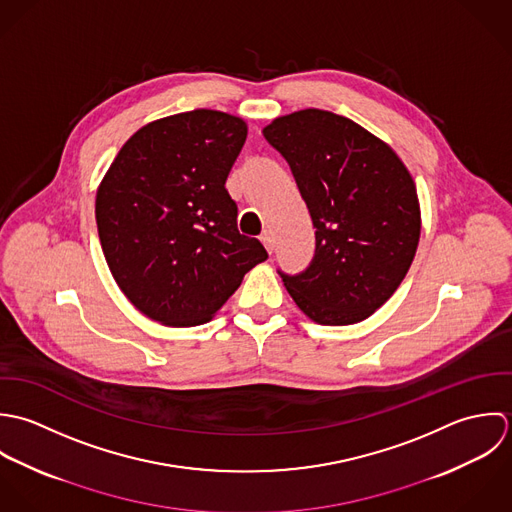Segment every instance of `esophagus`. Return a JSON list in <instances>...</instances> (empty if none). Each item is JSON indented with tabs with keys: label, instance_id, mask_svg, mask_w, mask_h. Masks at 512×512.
<instances>
[{
	"label": "esophagus",
	"instance_id": "esophagus-1",
	"mask_svg": "<svg viewBox=\"0 0 512 512\" xmlns=\"http://www.w3.org/2000/svg\"><path fill=\"white\" fill-rule=\"evenodd\" d=\"M261 243L265 245V249H267L269 253H273V247H275V239H273V233H271V231H267V229H265V231L261 233Z\"/></svg>",
	"mask_w": 512,
	"mask_h": 512
}]
</instances>
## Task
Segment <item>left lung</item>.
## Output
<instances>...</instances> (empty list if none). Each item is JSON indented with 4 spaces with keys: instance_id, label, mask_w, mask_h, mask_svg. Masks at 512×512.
Instances as JSON below:
<instances>
[{
    "instance_id": "obj_1",
    "label": "left lung",
    "mask_w": 512,
    "mask_h": 512,
    "mask_svg": "<svg viewBox=\"0 0 512 512\" xmlns=\"http://www.w3.org/2000/svg\"><path fill=\"white\" fill-rule=\"evenodd\" d=\"M263 134L287 160L316 229L307 269H279L287 291L318 324L368 318L396 293L419 243L408 168L380 138L328 110L281 116Z\"/></svg>"
}]
</instances>
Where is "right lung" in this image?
Instances as JSON below:
<instances>
[{
	"mask_svg": "<svg viewBox=\"0 0 512 512\" xmlns=\"http://www.w3.org/2000/svg\"><path fill=\"white\" fill-rule=\"evenodd\" d=\"M247 124L219 110L180 112L140 128L97 192L108 269L128 301L168 326L207 322L267 259L237 229L225 190Z\"/></svg>",
	"mask_w": 512,
	"mask_h": 512,
	"instance_id": "1",
	"label": "right lung"
}]
</instances>
